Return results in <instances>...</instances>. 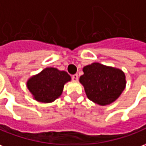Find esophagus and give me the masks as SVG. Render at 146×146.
Returning <instances> with one entry per match:
<instances>
[{
  "label": "esophagus",
  "mask_w": 146,
  "mask_h": 146,
  "mask_svg": "<svg viewBox=\"0 0 146 146\" xmlns=\"http://www.w3.org/2000/svg\"><path fill=\"white\" fill-rule=\"evenodd\" d=\"M78 79H79V75H77V74H75V75H72V80L73 81H78Z\"/></svg>",
  "instance_id": "34e87169"
}]
</instances>
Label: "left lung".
Wrapping results in <instances>:
<instances>
[{"label":"left lung","instance_id":"8db88e82","mask_svg":"<svg viewBox=\"0 0 146 146\" xmlns=\"http://www.w3.org/2000/svg\"><path fill=\"white\" fill-rule=\"evenodd\" d=\"M79 82L84 86L87 98L100 106H106L117 99L126 84L124 72L115 67L93 63L83 67Z\"/></svg>","mask_w":146,"mask_h":146}]
</instances>
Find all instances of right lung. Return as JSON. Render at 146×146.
I'll return each instance as SVG.
<instances>
[{
    "instance_id": "obj_1",
    "label": "right lung",
    "mask_w": 146,
    "mask_h": 146,
    "mask_svg": "<svg viewBox=\"0 0 146 146\" xmlns=\"http://www.w3.org/2000/svg\"><path fill=\"white\" fill-rule=\"evenodd\" d=\"M71 81L66 71L55 67H47L40 73L31 77L27 87L36 101L48 103L55 101L62 94L64 84Z\"/></svg>"
}]
</instances>
